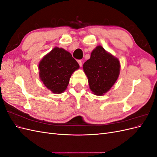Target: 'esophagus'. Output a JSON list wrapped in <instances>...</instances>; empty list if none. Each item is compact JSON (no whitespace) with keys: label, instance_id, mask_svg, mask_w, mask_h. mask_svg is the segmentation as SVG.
<instances>
[{"label":"esophagus","instance_id":"obj_1","mask_svg":"<svg viewBox=\"0 0 157 157\" xmlns=\"http://www.w3.org/2000/svg\"><path fill=\"white\" fill-rule=\"evenodd\" d=\"M78 64L80 65V67H82V61L81 60H78Z\"/></svg>","mask_w":157,"mask_h":157}]
</instances>
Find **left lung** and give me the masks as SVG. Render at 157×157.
<instances>
[{"mask_svg": "<svg viewBox=\"0 0 157 157\" xmlns=\"http://www.w3.org/2000/svg\"><path fill=\"white\" fill-rule=\"evenodd\" d=\"M120 67L117 58L109 54L102 46H97L92 52L90 58L83 65L93 93L101 96L108 92L117 81Z\"/></svg>", "mask_w": 157, "mask_h": 157, "instance_id": "1", "label": "left lung"}]
</instances>
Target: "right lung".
Segmentation results:
<instances>
[{
    "label": "right lung",
    "mask_w": 157,
    "mask_h": 157,
    "mask_svg": "<svg viewBox=\"0 0 157 157\" xmlns=\"http://www.w3.org/2000/svg\"><path fill=\"white\" fill-rule=\"evenodd\" d=\"M78 68L77 61L69 52L56 47L40 61L39 76L52 92L61 94L67 88L71 75Z\"/></svg>",
    "instance_id": "obj_1"
}]
</instances>
